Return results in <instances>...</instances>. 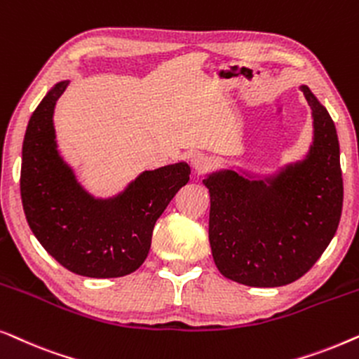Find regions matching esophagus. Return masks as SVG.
Here are the masks:
<instances>
[{"instance_id": "1", "label": "esophagus", "mask_w": 359, "mask_h": 359, "mask_svg": "<svg viewBox=\"0 0 359 359\" xmlns=\"http://www.w3.org/2000/svg\"><path fill=\"white\" fill-rule=\"evenodd\" d=\"M189 161L196 173H204V171H208L210 168V158L205 154H201V151L191 155Z\"/></svg>"}]
</instances>
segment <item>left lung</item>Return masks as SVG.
Instances as JSON below:
<instances>
[{
	"instance_id": "8db88e82",
	"label": "left lung",
	"mask_w": 359,
	"mask_h": 359,
	"mask_svg": "<svg viewBox=\"0 0 359 359\" xmlns=\"http://www.w3.org/2000/svg\"><path fill=\"white\" fill-rule=\"evenodd\" d=\"M312 142L301 160L269 175L220 168L205 175L209 242L225 278L278 287L304 276L325 252L343 205L340 144L327 107L306 85Z\"/></svg>"
}]
</instances>
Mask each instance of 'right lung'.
<instances>
[{"label": "right lung", "mask_w": 359, "mask_h": 359, "mask_svg": "<svg viewBox=\"0 0 359 359\" xmlns=\"http://www.w3.org/2000/svg\"><path fill=\"white\" fill-rule=\"evenodd\" d=\"M70 80L57 81L29 119L22 142L21 199L32 233L68 271L86 278L134 273L149 255L156 219L188 184L176 161L144 170L116 194L100 198L58 149L53 112Z\"/></svg>", "instance_id": "add662e5"}]
</instances>
